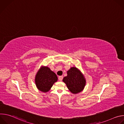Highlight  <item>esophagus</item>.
<instances>
[{"mask_svg":"<svg viewBox=\"0 0 124 124\" xmlns=\"http://www.w3.org/2000/svg\"><path fill=\"white\" fill-rule=\"evenodd\" d=\"M63 76H59V77H58V79H59V81H62V79H63Z\"/></svg>","mask_w":124,"mask_h":124,"instance_id":"esophagus-1","label":"esophagus"}]
</instances>
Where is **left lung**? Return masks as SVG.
<instances>
[{
	"label": "left lung",
	"mask_w": 124,
	"mask_h": 124,
	"mask_svg": "<svg viewBox=\"0 0 124 124\" xmlns=\"http://www.w3.org/2000/svg\"><path fill=\"white\" fill-rule=\"evenodd\" d=\"M69 91L74 94L81 92L86 85L83 74L76 67H72L67 71V76L63 79Z\"/></svg>",
	"instance_id": "1"
}]
</instances>
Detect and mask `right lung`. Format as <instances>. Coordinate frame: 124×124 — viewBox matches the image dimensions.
Segmentation results:
<instances>
[{
  "mask_svg": "<svg viewBox=\"0 0 124 124\" xmlns=\"http://www.w3.org/2000/svg\"><path fill=\"white\" fill-rule=\"evenodd\" d=\"M56 75L47 66H42L35 76V82L37 89L41 92L49 91L54 84L57 82Z\"/></svg>",
  "mask_w": 124,
  "mask_h": 124,
  "instance_id": "1",
  "label": "right lung"
}]
</instances>
